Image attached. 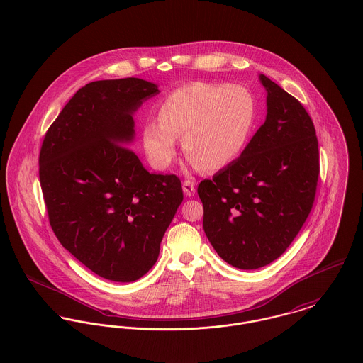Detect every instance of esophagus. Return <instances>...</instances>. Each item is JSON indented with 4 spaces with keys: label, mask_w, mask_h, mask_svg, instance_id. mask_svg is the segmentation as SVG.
I'll return each mask as SVG.
<instances>
[{
    "label": "esophagus",
    "mask_w": 363,
    "mask_h": 363,
    "mask_svg": "<svg viewBox=\"0 0 363 363\" xmlns=\"http://www.w3.org/2000/svg\"><path fill=\"white\" fill-rule=\"evenodd\" d=\"M182 189L186 196H194L195 195V182L191 179H185L182 182Z\"/></svg>",
    "instance_id": "esophagus-1"
}]
</instances>
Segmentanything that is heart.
<instances>
[{
    "mask_svg": "<svg viewBox=\"0 0 363 363\" xmlns=\"http://www.w3.org/2000/svg\"><path fill=\"white\" fill-rule=\"evenodd\" d=\"M160 123L143 128L142 142L152 164L167 168L184 138L186 156L204 171H217L243 150L256 118L250 91L238 84L192 82L174 90L162 104Z\"/></svg>",
    "mask_w": 363,
    "mask_h": 363,
    "instance_id": "obj_1",
    "label": "heart"
}]
</instances>
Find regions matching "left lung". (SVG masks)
<instances>
[{"label": "left lung", "instance_id": "8db88e82", "mask_svg": "<svg viewBox=\"0 0 363 363\" xmlns=\"http://www.w3.org/2000/svg\"><path fill=\"white\" fill-rule=\"evenodd\" d=\"M267 117L241 156L198 186L206 237L228 264L253 270L279 259L306 221L320 172L305 107L260 75Z\"/></svg>", "mask_w": 363, "mask_h": 363}]
</instances>
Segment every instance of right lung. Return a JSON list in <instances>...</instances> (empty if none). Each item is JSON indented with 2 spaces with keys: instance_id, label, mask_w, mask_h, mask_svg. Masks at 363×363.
<instances>
[{
  "instance_id": "add662e5",
  "label": "right lung",
  "mask_w": 363,
  "mask_h": 363,
  "mask_svg": "<svg viewBox=\"0 0 363 363\" xmlns=\"http://www.w3.org/2000/svg\"><path fill=\"white\" fill-rule=\"evenodd\" d=\"M125 78L79 89L45 132L39 177L50 225L97 276L132 282L156 263L184 194L174 174H150L132 149V114L157 94Z\"/></svg>"
}]
</instances>
